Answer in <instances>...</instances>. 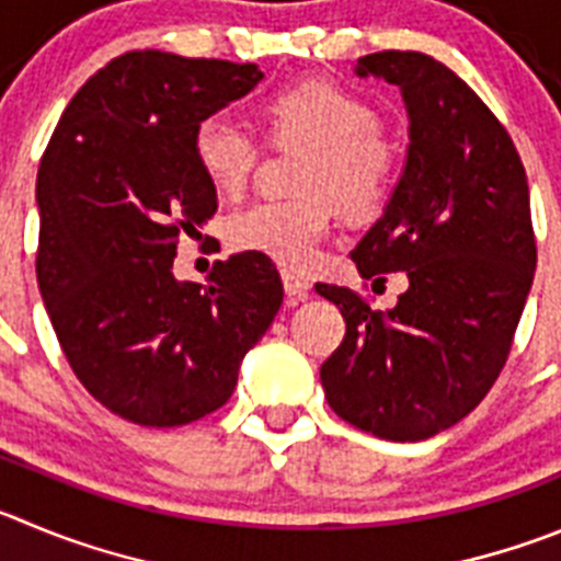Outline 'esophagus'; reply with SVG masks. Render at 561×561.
I'll use <instances>...</instances> for the list:
<instances>
[{
  "instance_id": "obj_1",
  "label": "esophagus",
  "mask_w": 561,
  "mask_h": 561,
  "mask_svg": "<svg viewBox=\"0 0 561 561\" xmlns=\"http://www.w3.org/2000/svg\"><path fill=\"white\" fill-rule=\"evenodd\" d=\"M282 285H285V293L290 298H307L312 290V285L307 276L296 274V271H287V268L282 271Z\"/></svg>"
}]
</instances>
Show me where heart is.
Listing matches in <instances>:
<instances>
[{"label":"heart","instance_id":"1","mask_svg":"<svg viewBox=\"0 0 561 561\" xmlns=\"http://www.w3.org/2000/svg\"><path fill=\"white\" fill-rule=\"evenodd\" d=\"M274 144L310 146L301 162L298 198H263L232 213L227 240L234 251L263 254L290 268L316 263L334 227V202L348 216L385 204L399 151L381 133V113L365 93L334 80H307L263 102ZM193 162L221 196H238L260 160L254 135L227 113H209L193 127Z\"/></svg>","mask_w":561,"mask_h":561}]
</instances>
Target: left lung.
Returning a JSON list of instances; mask_svg holds the SVG:
<instances>
[{"label": "left lung", "instance_id": "left-lung-1", "mask_svg": "<svg viewBox=\"0 0 561 561\" xmlns=\"http://www.w3.org/2000/svg\"><path fill=\"white\" fill-rule=\"evenodd\" d=\"M357 75L401 88L410 154L352 260L365 279L404 271L410 287L381 312L318 282L345 318L321 381L343 421L415 443L473 412L504 370L537 265L528 180L504 124L439 60L374 51Z\"/></svg>", "mask_w": 561, "mask_h": 561}]
</instances>
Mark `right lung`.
Segmentation results:
<instances>
[{"instance_id": "obj_1", "label": "right lung", "mask_w": 561, "mask_h": 561, "mask_svg": "<svg viewBox=\"0 0 561 561\" xmlns=\"http://www.w3.org/2000/svg\"><path fill=\"white\" fill-rule=\"evenodd\" d=\"M254 62L127 51L62 110L38 169L35 274L77 379L138 426L216 412L240 359L282 307L263 254L218 260L209 285L176 282L180 234L216 216L193 127L260 82Z\"/></svg>"}]
</instances>
